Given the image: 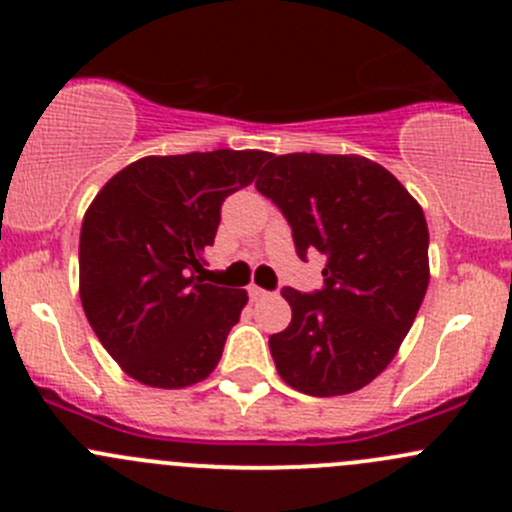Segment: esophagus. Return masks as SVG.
<instances>
[{"mask_svg":"<svg viewBox=\"0 0 512 512\" xmlns=\"http://www.w3.org/2000/svg\"><path fill=\"white\" fill-rule=\"evenodd\" d=\"M247 294H250L252 302H257V299H265L267 297V289H262V287H257V285H250V287H247Z\"/></svg>","mask_w":512,"mask_h":512,"instance_id":"34e87169","label":"esophagus"}]
</instances>
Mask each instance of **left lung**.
Instances as JSON below:
<instances>
[{
	"mask_svg": "<svg viewBox=\"0 0 512 512\" xmlns=\"http://www.w3.org/2000/svg\"><path fill=\"white\" fill-rule=\"evenodd\" d=\"M255 188L285 215L302 260L327 257L322 289H282L292 322L270 337L277 371L309 396L359 391L394 359L426 294L421 205L361 156L270 153Z\"/></svg>",
	"mask_w": 512,
	"mask_h": 512,
	"instance_id": "1",
	"label": "left lung"
}]
</instances>
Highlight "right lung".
I'll list each match as a JSON object with an SVG mask.
<instances>
[{
	"instance_id": "1",
	"label": "right lung",
	"mask_w": 512,
	"mask_h": 512,
	"mask_svg": "<svg viewBox=\"0 0 512 512\" xmlns=\"http://www.w3.org/2000/svg\"><path fill=\"white\" fill-rule=\"evenodd\" d=\"M262 151L148 156L113 175L86 210L81 304L98 342L128 376L158 389L218 366L245 289L205 282L227 195L255 180Z\"/></svg>"
}]
</instances>
